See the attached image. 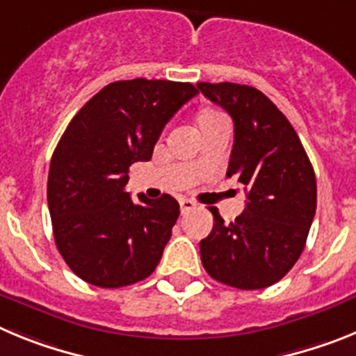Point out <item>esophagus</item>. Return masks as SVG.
Listing matches in <instances>:
<instances>
[{"mask_svg":"<svg viewBox=\"0 0 356 356\" xmlns=\"http://www.w3.org/2000/svg\"><path fill=\"white\" fill-rule=\"evenodd\" d=\"M180 209H181V213H185L188 212V210L196 209V203H194L193 200H180Z\"/></svg>","mask_w":356,"mask_h":356,"instance_id":"esophagus-1","label":"esophagus"}]
</instances>
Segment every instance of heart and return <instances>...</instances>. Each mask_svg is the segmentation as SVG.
Instances as JSON below:
<instances>
[{
    "instance_id": "b5f03b06",
    "label": "heart",
    "mask_w": 356,
    "mask_h": 356,
    "mask_svg": "<svg viewBox=\"0 0 356 356\" xmlns=\"http://www.w3.org/2000/svg\"><path fill=\"white\" fill-rule=\"evenodd\" d=\"M210 115H217V114H213V112H205V114L201 115L200 119H205V118H210Z\"/></svg>"
}]
</instances>
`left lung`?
Here are the masks:
<instances>
[{
	"mask_svg": "<svg viewBox=\"0 0 356 356\" xmlns=\"http://www.w3.org/2000/svg\"><path fill=\"white\" fill-rule=\"evenodd\" d=\"M197 89L234 119L226 176H237L248 194L234 222L210 207L216 222L200 242L201 262L229 287L266 289L284 278L305 250L317 205L312 163L289 119L259 89L229 81H201Z\"/></svg>",
	"mask_w": 356,
	"mask_h": 356,
	"instance_id": "left-lung-1",
	"label": "left lung"
}]
</instances>
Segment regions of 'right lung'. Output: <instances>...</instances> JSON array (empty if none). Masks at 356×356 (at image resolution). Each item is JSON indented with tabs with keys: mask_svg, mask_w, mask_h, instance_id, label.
Wrapping results in <instances>:
<instances>
[{
	"mask_svg": "<svg viewBox=\"0 0 356 356\" xmlns=\"http://www.w3.org/2000/svg\"><path fill=\"white\" fill-rule=\"evenodd\" d=\"M196 94L181 81H114L65 128L49 165L48 207L62 259L87 284L127 287L159 266L180 205L169 194L134 203L128 169L151 159L163 127Z\"/></svg>",
	"mask_w": 356,
	"mask_h": 356,
	"instance_id": "add662e5",
	"label": "right lung"
}]
</instances>
